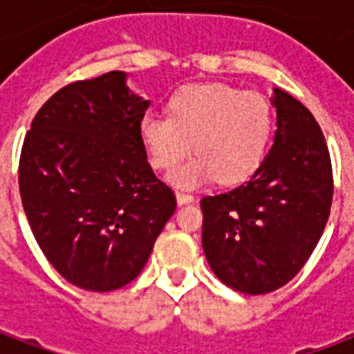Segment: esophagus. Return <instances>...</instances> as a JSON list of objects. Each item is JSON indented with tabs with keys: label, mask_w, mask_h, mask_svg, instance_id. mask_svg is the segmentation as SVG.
Wrapping results in <instances>:
<instances>
[{
	"label": "esophagus",
	"mask_w": 354,
	"mask_h": 354,
	"mask_svg": "<svg viewBox=\"0 0 354 354\" xmlns=\"http://www.w3.org/2000/svg\"><path fill=\"white\" fill-rule=\"evenodd\" d=\"M176 201H178V205L182 207V205L193 203V201H195V197H193V195H189V193H185V192H176Z\"/></svg>",
	"instance_id": "34e87169"
}]
</instances>
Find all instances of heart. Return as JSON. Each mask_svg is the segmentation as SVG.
I'll list each match as a JSON object with an SVG mask.
<instances>
[{
    "label": "heart",
    "instance_id": "b5f03b06",
    "mask_svg": "<svg viewBox=\"0 0 354 354\" xmlns=\"http://www.w3.org/2000/svg\"><path fill=\"white\" fill-rule=\"evenodd\" d=\"M138 132L147 161L161 172L176 169L192 146L195 157L170 176L180 187H195L212 178L218 184L235 185L252 176L263 161L273 113L258 93L195 83L170 96L167 117H142Z\"/></svg>",
    "mask_w": 354,
    "mask_h": 354
}]
</instances>
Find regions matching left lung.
I'll return each instance as SVG.
<instances>
[{
	"instance_id": "1",
	"label": "left lung",
	"mask_w": 354,
	"mask_h": 354,
	"mask_svg": "<svg viewBox=\"0 0 354 354\" xmlns=\"http://www.w3.org/2000/svg\"><path fill=\"white\" fill-rule=\"evenodd\" d=\"M273 147L246 180L207 195L203 250L230 288L258 296L296 277L326 227L332 207V165L319 123L304 104L273 88Z\"/></svg>"
}]
</instances>
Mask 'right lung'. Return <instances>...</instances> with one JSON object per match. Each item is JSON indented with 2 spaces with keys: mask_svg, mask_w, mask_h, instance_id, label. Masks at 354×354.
I'll return each instance as SVG.
<instances>
[{
  "mask_svg": "<svg viewBox=\"0 0 354 354\" xmlns=\"http://www.w3.org/2000/svg\"><path fill=\"white\" fill-rule=\"evenodd\" d=\"M147 106L127 73H104L53 94L24 138L22 207L45 258L77 288L134 281L176 210L140 140Z\"/></svg>",
  "mask_w": 354,
  "mask_h": 354,
  "instance_id": "1",
  "label": "right lung"
}]
</instances>
